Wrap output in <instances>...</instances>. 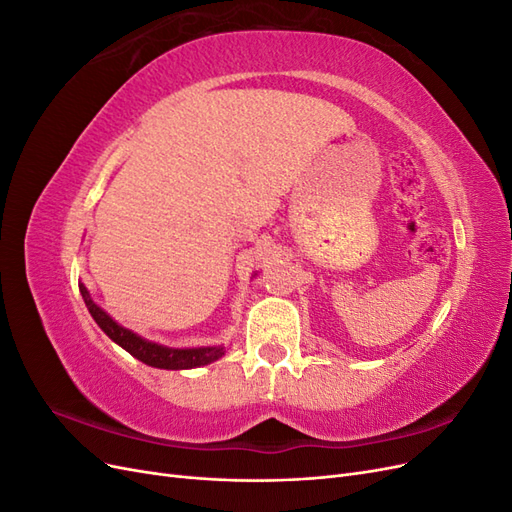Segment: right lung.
<instances>
[{
  "label": "right lung",
  "mask_w": 512,
  "mask_h": 512,
  "mask_svg": "<svg viewBox=\"0 0 512 512\" xmlns=\"http://www.w3.org/2000/svg\"><path fill=\"white\" fill-rule=\"evenodd\" d=\"M79 290L83 294V301L89 309L91 318L96 320L98 327L113 339L117 346H121L126 352H130L134 359L143 361L149 367H158V369H194V367H203L213 361H218L224 356L226 348L224 346H200V348H168L156 342H149V339L136 335L134 331L121 327L119 322H115L111 316H108L104 309L91 299L89 290L85 284H79Z\"/></svg>",
  "instance_id": "right-lung-1"
}]
</instances>
